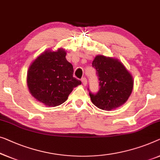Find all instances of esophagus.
<instances>
[{
	"mask_svg": "<svg viewBox=\"0 0 160 160\" xmlns=\"http://www.w3.org/2000/svg\"><path fill=\"white\" fill-rule=\"evenodd\" d=\"M82 84L84 86H86L87 85V78H86L85 77L82 78Z\"/></svg>",
	"mask_w": 160,
	"mask_h": 160,
	"instance_id": "obj_1",
	"label": "esophagus"
}]
</instances>
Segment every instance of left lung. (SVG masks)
Here are the masks:
<instances>
[{"mask_svg": "<svg viewBox=\"0 0 160 160\" xmlns=\"http://www.w3.org/2000/svg\"><path fill=\"white\" fill-rule=\"evenodd\" d=\"M92 66L99 77L98 92H89L92 103L101 110L110 111L123 105L128 100L133 88V78L118 59L98 55Z\"/></svg>", "mask_w": 160, "mask_h": 160, "instance_id": "obj_1", "label": "left lung"}]
</instances>
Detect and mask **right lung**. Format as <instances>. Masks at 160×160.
<instances>
[{
    "instance_id": "1",
    "label": "right lung",
    "mask_w": 160,
    "mask_h": 160,
    "mask_svg": "<svg viewBox=\"0 0 160 160\" xmlns=\"http://www.w3.org/2000/svg\"><path fill=\"white\" fill-rule=\"evenodd\" d=\"M66 51L47 50L29 67L27 83L36 100L48 107H56L68 99L73 88L82 84L73 76L72 64L66 58Z\"/></svg>"
}]
</instances>
